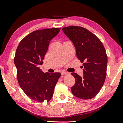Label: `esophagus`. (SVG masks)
<instances>
[{"instance_id":"esophagus-1","label":"esophagus","mask_w":123,"mask_h":123,"mask_svg":"<svg viewBox=\"0 0 123 123\" xmlns=\"http://www.w3.org/2000/svg\"><path fill=\"white\" fill-rule=\"evenodd\" d=\"M61 74H69V72H66V71H62L61 72Z\"/></svg>"}]
</instances>
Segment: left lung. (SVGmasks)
Here are the masks:
<instances>
[{
  "label": "left lung",
  "mask_w": 123,
  "mask_h": 123,
  "mask_svg": "<svg viewBox=\"0 0 123 123\" xmlns=\"http://www.w3.org/2000/svg\"><path fill=\"white\" fill-rule=\"evenodd\" d=\"M63 32L72 42L76 56L83 63V76L72 73L76 82L71 87L75 97L82 99L95 97L102 87L106 76L108 57L101 41L95 35L81 26L62 28Z\"/></svg>",
  "instance_id": "obj_1"
}]
</instances>
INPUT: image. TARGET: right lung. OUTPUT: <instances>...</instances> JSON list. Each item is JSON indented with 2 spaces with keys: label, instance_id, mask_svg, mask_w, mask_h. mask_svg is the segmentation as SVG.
<instances>
[{
  "label": "right lung",
  "instance_id": "obj_1",
  "mask_svg": "<svg viewBox=\"0 0 123 123\" xmlns=\"http://www.w3.org/2000/svg\"><path fill=\"white\" fill-rule=\"evenodd\" d=\"M60 29L33 31L21 41L16 50L14 61L18 83L25 94L33 101H50L61 76L60 73H44L39 67L43 63L50 42Z\"/></svg>",
  "mask_w": 123,
  "mask_h": 123
}]
</instances>
